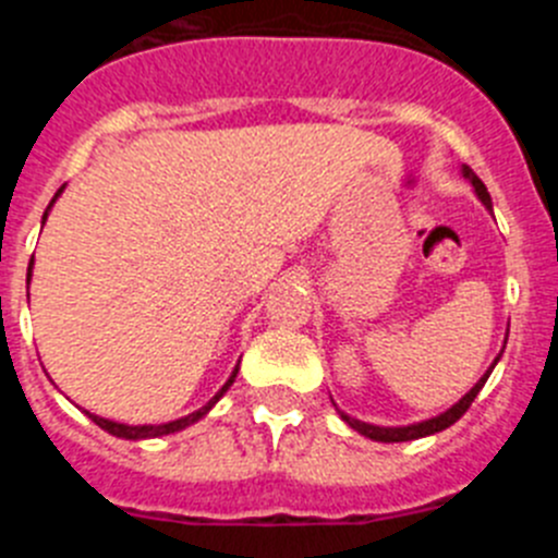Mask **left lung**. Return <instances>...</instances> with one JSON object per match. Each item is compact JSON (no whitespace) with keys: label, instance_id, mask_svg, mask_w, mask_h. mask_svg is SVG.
<instances>
[{"label":"left lung","instance_id":"1","mask_svg":"<svg viewBox=\"0 0 558 558\" xmlns=\"http://www.w3.org/2000/svg\"><path fill=\"white\" fill-rule=\"evenodd\" d=\"M461 179L470 181L472 190H475V195H477V201H481V204L492 211L489 192H486L483 181L477 179L475 172H472L466 165H461ZM506 340H509V332H506ZM506 340H502V349H506ZM502 349H500V354H497V357L492 360V366L486 368V374H483V377L477 379V383L470 388V391H466L461 399H458L456 405H450L445 413H438V416L422 418V422H413V425H397V427L372 425V422H360V418H354V416H349V413H343L338 405H335V402H332V405H335V411H338V416L343 418V422H347V425L352 427V430H357L360 436L372 438V441H383V445H393V441H416V438L436 436V433H441V430H447V427H450V425H456L458 418H461L463 413H466V408H470L472 402H475V397H477V393H481V388L486 386V379H489L492 368H495L497 360L502 357Z\"/></svg>","mask_w":558,"mask_h":558}]
</instances>
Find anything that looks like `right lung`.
<instances>
[{"instance_id": "1", "label": "right lung", "mask_w": 558, "mask_h": 558, "mask_svg": "<svg viewBox=\"0 0 558 558\" xmlns=\"http://www.w3.org/2000/svg\"><path fill=\"white\" fill-rule=\"evenodd\" d=\"M63 190H66V186H61V190L56 192V198L49 201V206H47V211H44L41 223H47L49 209L56 206V201L61 198V192H63ZM29 276H33V263H29V270H27V288H29ZM236 372H240V363H236L234 372L229 374V379H226V383H223V388H220V391L215 393V397H211L204 408H198V411L186 413V416H181V418H172V422H161V425H125V422H113V418H102V416H97V413H92V411H83V413H86V416L92 418V422H95L97 427H102V430L111 433V436H117V438H128V441H145V438L170 436V433L186 430V427H190V425H195V422H201V418H204L206 413L211 411V408L218 405L220 397H223V393L229 391L231 383H234V379H236Z\"/></svg>"}]
</instances>
